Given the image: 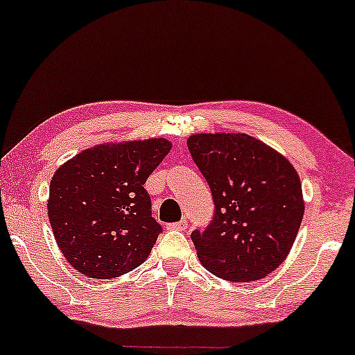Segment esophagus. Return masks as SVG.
<instances>
[{"mask_svg":"<svg viewBox=\"0 0 355 355\" xmlns=\"http://www.w3.org/2000/svg\"><path fill=\"white\" fill-rule=\"evenodd\" d=\"M186 228H187V220H181V222L168 225V230H179V232H184Z\"/></svg>","mask_w":355,"mask_h":355,"instance_id":"esophagus-1","label":"esophagus"}]
</instances>
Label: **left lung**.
Masks as SVG:
<instances>
[{"instance_id":"8db88e82","label":"left lung","mask_w":355,"mask_h":355,"mask_svg":"<svg viewBox=\"0 0 355 355\" xmlns=\"http://www.w3.org/2000/svg\"><path fill=\"white\" fill-rule=\"evenodd\" d=\"M187 148L215 205L209 227L191 234L202 266L232 282L264 279L287 257L302 225L297 171L246 133H197Z\"/></svg>"}]
</instances>
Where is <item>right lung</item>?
I'll use <instances>...</instances> for the list:
<instances>
[{
	"instance_id": "add662e5",
	"label": "right lung",
	"mask_w": 355,
	"mask_h": 355,
	"mask_svg": "<svg viewBox=\"0 0 355 355\" xmlns=\"http://www.w3.org/2000/svg\"><path fill=\"white\" fill-rule=\"evenodd\" d=\"M171 150L164 138L81 151L50 182L49 220L67 261L93 279L130 272L148 257L161 225L146 179Z\"/></svg>"
}]
</instances>
